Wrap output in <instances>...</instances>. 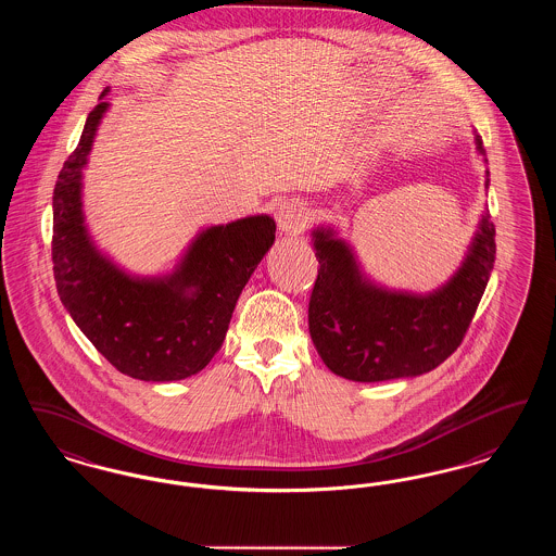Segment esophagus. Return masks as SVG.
<instances>
[{"label": "esophagus", "instance_id": "34e87169", "mask_svg": "<svg viewBox=\"0 0 556 556\" xmlns=\"http://www.w3.org/2000/svg\"><path fill=\"white\" fill-rule=\"evenodd\" d=\"M275 219H277V225L283 233H288V236L302 233L306 229V223H308V206L302 200H283L277 206Z\"/></svg>", "mask_w": 556, "mask_h": 556}]
</instances>
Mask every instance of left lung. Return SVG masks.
I'll return each instance as SVG.
<instances>
[{"instance_id": "left-lung-1", "label": "left lung", "mask_w": 556, "mask_h": 556, "mask_svg": "<svg viewBox=\"0 0 556 556\" xmlns=\"http://www.w3.org/2000/svg\"><path fill=\"white\" fill-rule=\"evenodd\" d=\"M314 238L320 268L308 304L312 341L334 375L356 382L418 377L443 364L466 337L496 256L486 213L457 275L430 295H409L366 283L331 231Z\"/></svg>"}]
</instances>
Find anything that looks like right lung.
<instances>
[{
  "label": "right lung",
  "mask_w": 556,
  "mask_h": 556,
  "mask_svg": "<svg viewBox=\"0 0 556 556\" xmlns=\"http://www.w3.org/2000/svg\"><path fill=\"white\" fill-rule=\"evenodd\" d=\"M105 94L53 188L58 293L80 331L122 375L155 382L192 377L222 350L236 302L275 242V222L258 215L206 229L169 279L140 281L113 267L90 244L80 208V172L108 110Z\"/></svg>",
  "instance_id": "add662e5"
}]
</instances>
